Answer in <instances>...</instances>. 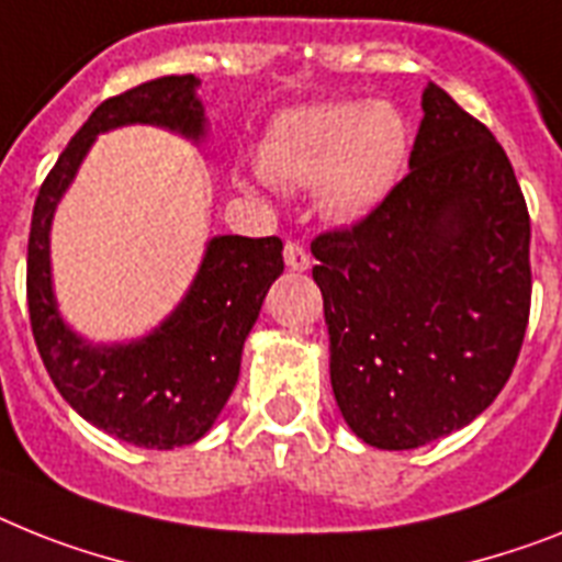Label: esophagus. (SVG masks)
<instances>
[{
	"mask_svg": "<svg viewBox=\"0 0 562 562\" xmlns=\"http://www.w3.org/2000/svg\"><path fill=\"white\" fill-rule=\"evenodd\" d=\"M284 261H286V267H290L292 272H304V270H310V255H307V249L304 247H299V244H286L284 247Z\"/></svg>",
	"mask_w": 562,
	"mask_h": 562,
	"instance_id": "34e87169",
	"label": "esophagus"
}]
</instances>
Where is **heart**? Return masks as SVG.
<instances>
[{
  "label": "heart",
  "mask_w": 562,
  "mask_h": 562,
  "mask_svg": "<svg viewBox=\"0 0 562 562\" xmlns=\"http://www.w3.org/2000/svg\"><path fill=\"white\" fill-rule=\"evenodd\" d=\"M407 123L391 103H330L290 111L267 134L261 171L240 178L255 189H313L330 224H359L382 206L405 169Z\"/></svg>",
  "instance_id": "heart-1"
}]
</instances>
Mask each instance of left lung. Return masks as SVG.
Listing matches in <instances>:
<instances>
[{
    "instance_id": "left-lung-1",
    "label": "left lung",
    "mask_w": 562,
    "mask_h": 562,
    "mask_svg": "<svg viewBox=\"0 0 562 562\" xmlns=\"http://www.w3.org/2000/svg\"><path fill=\"white\" fill-rule=\"evenodd\" d=\"M411 171L353 229L313 240L338 411L411 451L497 398L531 307L526 198L494 134L428 82Z\"/></svg>"
}]
</instances>
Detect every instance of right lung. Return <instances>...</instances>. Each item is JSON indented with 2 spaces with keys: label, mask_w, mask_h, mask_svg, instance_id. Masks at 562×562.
<instances>
[{
  "label": "right lung",
  "mask_w": 562,
  "mask_h": 562,
  "mask_svg": "<svg viewBox=\"0 0 562 562\" xmlns=\"http://www.w3.org/2000/svg\"><path fill=\"white\" fill-rule=\"evenodd\" d=\"M198 86L194 74L160 77L97 105L42 183L27 238V313L50 382L94 428L155 451L198 442L221 416L238 384L244 341L267 290L284 272V244L240 235L209 238L187 295L155 330L94 345L59 313L50 224L100 134L140 123L201 143L206 114Z\"/></svg>",
  "instance_id": "add662e5"
}]
</instances>
